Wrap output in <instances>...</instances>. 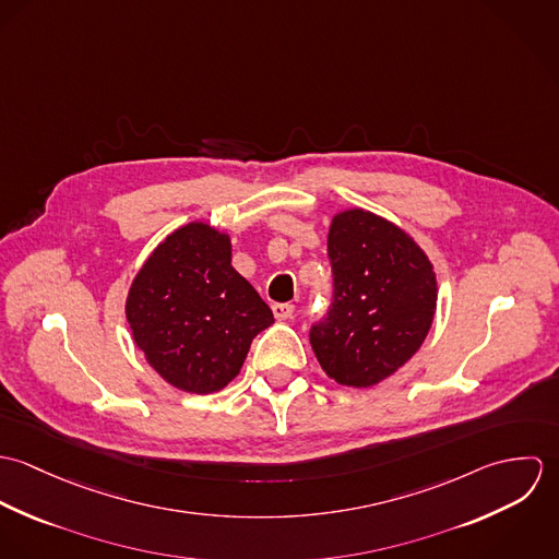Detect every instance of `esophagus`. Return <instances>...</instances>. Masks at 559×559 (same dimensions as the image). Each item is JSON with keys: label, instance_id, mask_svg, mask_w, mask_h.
<instances>
[{"label": "esophagus", "instance_id": "34e87169", "mask_svg": "<svg viewBox=\"0 0 559 559\" xmlns=\"http://www.w3.org/2000/svg\"><path fill=\"white\" fill-rule=\"evenodd\" d=\"M273 314L277 320H288L295 314V306L293 304H273Z\"/></svg>", "mask_w": 559, "mask_h": 559}]
</instances>
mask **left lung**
Wrapping results in <instances>:
<instances>
[{"mask_svg":"<svg viewBox=\"0 0 559 559\" xmlns=\"http://www.w3.org/2000/svg\"><path fill=\"white\" fill-rule=\"evenodd\" d=\"M326 251L333 306L310 331L320 368L346 388H372L419 350L437 312V273L394 222L366 209L333 215Z\"/></svg>","mask_w":559,"mask_h":559,"instance_id":"obj_1","label":"left lung"}]
</instances>
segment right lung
<instances>
[{
	"instance_id": "add662e5",
	"label": "right lung",
	"mask_w": 559,
	"mask_h": 559,
	"mask_svg": "<svg viewBox=\"0 0 559 559\" xmlns=\"http://www.w3.org/2000/svg\"><path fill=\"white\" fill-rule=\"evenodd\" d=\"M127 320L133 342L165 383L215 394L242 368L251 340L273 312L233 266V240L206 222L176 228L131 282Z\"/></svg>"
}]
</instances>
